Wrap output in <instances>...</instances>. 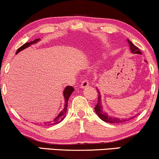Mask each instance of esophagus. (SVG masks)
<instances>
[{
    "instance_id": "1",
    "label": "esophagus",
    "mask_w": 159,
    "mask_h": 159,
    "mask_svg": "<svg viewBox=\"0 0 159 159\" xmlns=\"http://www.w3.org/2000/svg\"><path fill=\"white\" fill-rule=\"evenodd\" d=\"M88 86H89V81H88V80L86 79V78H84V79L82 80L81 84V88H85Z\"/></svg>"
}]
</instances>
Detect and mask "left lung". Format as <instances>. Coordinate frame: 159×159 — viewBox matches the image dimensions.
Listing matches in <instances>:
<instances>
[{
	"label": "left lung",
	"instance_id": "obj_1",
	"mask_svg": "<svg viewBox=\"0 0 159 159\" xmlns=\"http://www.w3.org/2000/svg\"><path fill=\"white\" fill-rule=\"evenodd\" d=\"M128 43L130 45V49L131 51V53H139L141 54V51H139V48L136 47V45H134L130 41L129 39H128ZM98 103L97 105L95 106L94 107V111H95L96 114H98V116L102 120H103L104 122H108V123H121V122H126L128 120L133 119V117L129 118V119H118V118H114V117H111V116H108L107 114L106 113H104L103 111V108H102V104H101V100H100V92L98 90Z\"/></svg>",
	"mask_w": 159,
	"mask_h": 159
}]
</instances>
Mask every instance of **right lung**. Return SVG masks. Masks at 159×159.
I'll return each instance as SVG.
<instances>
[{
  "label": "right lung",
  "instance_id": "add662e5",
  "mask_svg": "<svg viewBox=\"0 0 159 159\" xmlns=\"http://www.w3.org/2000/svg\"><path fill=\"white\" fill-rule=\"evenodd\" d=\"M39 41V39H36L34 41H31L30 43H26L24 44L23 45H22L20 48H19L17 49L16 53H18L20 51H21L22 50L25 49V48H28L29 45H32V44H34L37 43V42ZM74 91V88L71 86H67V87L65 89V91H64V96H65V108L62 109V111L60 112L56 117L54 118V119L52 120L51 122H44L43 125H56L59 122H61L62 120L65 119V115H66V111H67V102H68V99H69L70 94H72V92Z\"/></svg>",
  "mask_w": 159,
  "mask_h": 159
}]
</instances>
